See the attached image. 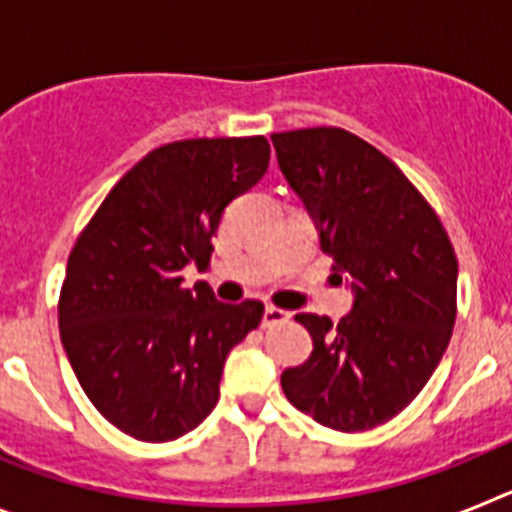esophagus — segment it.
<instances>
[{
    "instance_id": "34e87169",
    "label": "esophagus",
    "mask_w": 512,
    "mask_h": 512,
    "mask_svg": "<svg viewBox=\"0 0 512 512\" xmlns=\"http://www.w3.org/2000/svg\"><path fill=\"white\" fill-rule=\"evenodd\" d=\"M289 318H292V312L282 310V307H274V305H269V307H264V315H261V323H264L266 328H269V325L287 323Z\"/></svg>"
}]
</instances>
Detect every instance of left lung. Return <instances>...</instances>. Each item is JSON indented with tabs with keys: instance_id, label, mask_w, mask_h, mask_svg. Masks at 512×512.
<instances>
[{
	"instance_id": "8db88e82",
	"label": "left lung",
	"mask_w": 512,
	"mask_h": 512,
	"mask_svg": "<svg viewBox=\"0 0 512 512\" xmlns=\"http://www.w3.org/2000/svg\"><path fill=\"white\" fill-rule=\"evenodd\" d=\"M279 169L310 212L338 282L354 292L341 323L295 315L312 338L282 390L325 428L369 431L415 400L436 372L456 320L449 235L390 158L341 128L271 135Z\"/></svg>"
}]
</instances>
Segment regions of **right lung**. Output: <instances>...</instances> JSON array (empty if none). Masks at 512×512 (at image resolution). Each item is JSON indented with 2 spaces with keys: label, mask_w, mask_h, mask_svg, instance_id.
I'll return each mask as SVG.
<instances>
[{
  "label": "right lung",
  "mask_w": 512,
  "mask_h": 512,
  "mask_svg": "<svg viewBox=\"0 0 512 512\" xmlns=\"http://www.w3.org/2000/svg\"><path fill=\"white\" fill-rule=\"evenodd\" d=\"M269 140H176L143 156L79 235L58 300L69 364L94 408L138 441L202 423L220 397L230 348L264 305L217 302L182 269L205 266L225 207L259 182Z\"/></svg>",
  "instance_id": "1"
}]
</instances>
